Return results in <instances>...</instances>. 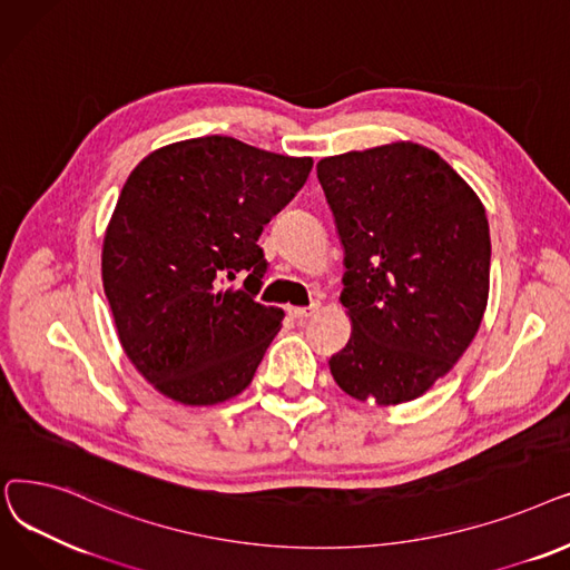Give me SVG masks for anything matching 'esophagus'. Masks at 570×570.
<instances>
[{
  "mask_svg": "<svg viewBox=\"0 0 570 570\" xmlns=\"http://www.w3.org/2000/svg\"><path fill=\"white\" fill-rule=\"evenodd\" d=\"M287 313L294 317V320H308L317 313V304H311V306H289Z\"/></svg>",
  "mask_w": 570,
  "mask_h": 570,
  "instance_id": "esophagus-1",
  "label": "esophagus"
}]
</instances>
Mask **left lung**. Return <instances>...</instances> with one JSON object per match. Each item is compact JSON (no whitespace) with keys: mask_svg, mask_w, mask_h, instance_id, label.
Returning <instances> with one entry per match:
<instances>
[{"mask_svg":"<svg viewBox=\"0 0 570 570\" xmlns=\"http://www.w3.org/2000/svg\"><path fill=\"white\" fill-rule=\"evenodd\" d=\"M345 250L347 345L330 360L357 401L422 396L464 355L490 294V225L469 183L399 141L317 161Z\"/></svg>","mask_w":570,"mask_h":570,"instance_id":"8db88e82","label":"left lung"}]
</instances>
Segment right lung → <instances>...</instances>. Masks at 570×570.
<instances>
[{
    "label": "right lung",
    "mask_w": 570,
    "mask_h": 570,
    "mask_svg": "<svg viewBox=\"0 0 570 570\" xmlns=\"http://www.w3.org/2000/svg\"><path fill=\"white\" fill-rule=\"evenodd\" d=\"M311 157L232 137L150 153L122 187L101 278L125 355L157 392L213 405L246 390L281 330L262 306L264 225L304 187ZM244 278V287L226 283Z\"/></svg>",
    "instance_id": "add662e5"
}]
</instances>
